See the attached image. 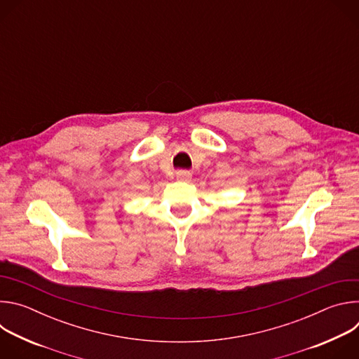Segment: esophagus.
<instances>
[{
	"label": "esophagus",
	"mask_w": 359,
	"mask_h": 359,
	"mask_svg": "<svg viewBox=\"0 0 359 359\" xmlns=\"http://www.w3.org/2000/svg\"><path fill=\"white\" fill-rule=\"evenodd\" d=\"M176 177H177V180H180V182H190L191 173L187 172V170H180V172L176 173Z\"/></svg>",
	"instance_id": "1"
}]
</instances>
